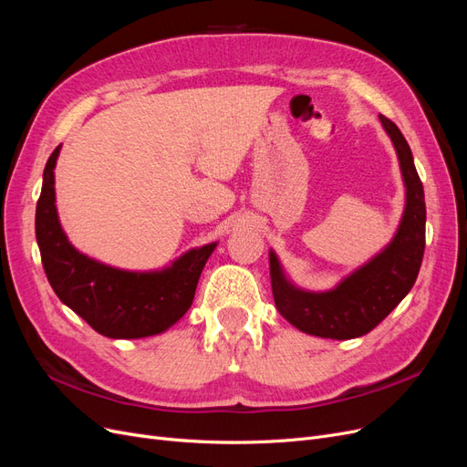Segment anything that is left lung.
Here are the masks:
<instances>
[{
    "mask_svg": "<svg viewBox=\"0 0 467 467\" xmlns=\"http://www.w3.org/2000/svg\"><path fill=\"white\" fill-rule=\"evenodd\" d=\"M379 120L398 151L407 187L405 212L393 242L329 292H306L292 286L271 251L276 309L304 333L337 341L370 333L405 298L417 280L425 253V191L407 140L389 119L379 115Z\"/></svg>",
    "mask_w": 467,
    "mask_h": 467,
    "instance_id": "obj_1",
    "label": "left lung"
}]
</instances>
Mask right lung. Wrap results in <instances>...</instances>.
Here are the masks:
<instances>
[{
    "mask_svg": "<svg viewBox=\"0 0 467 467\" xmlns=\"http://www.w3.org/2000/svg\"><path fill=\"white\" fill-rule=\"evenodd\" d=\"M52 151L36 202V244L56 296L91 327L110 338H140L163 333L192 304L202 268L216 244L192 249L161 273H129L97 263L67 242L56 212Z\"/></svg>",
    "mask_w": 467,
    "mask_h": 467,
    "instance_id": "right-lung-1",
    "label": "right lung"
}]
</instances>
